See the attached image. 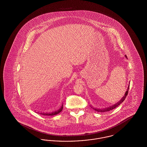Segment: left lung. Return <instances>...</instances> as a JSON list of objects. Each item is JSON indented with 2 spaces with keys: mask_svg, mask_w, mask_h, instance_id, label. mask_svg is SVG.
Masks as SVG:
<instances>
[{
  "mask_svg": "<svg viewBox=\"0 0 147 147\" xmlns=\"http://www.w3.org/2000/svg\"><path fill=\"white\" fill-rule=\"evenodd\" d=\"M125 57L127 58V56H126V55H125ZM129 85H128V88H127V91H126L125 94L124 95V96H123V98H122L120 100V101H119V102H117L116 104H114V105H112V106H110V107H106V108H105V109H95V108H94L92 106H91V108H92L93 109H94V110H95L96 111L100 112H107V111H110V110H113V109L116 108V107H117L119 105H120V104H121L122 102H123V101L125 100L126 96H127V94H128V90H129Z\"/></svg>",
  "mask_w": 147,
  "mask_h": 147,
  "instance_id": "1",
  "label": "left lung"
}]
</instances>
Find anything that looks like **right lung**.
<instances>
[{
	"mask_svg": "<svg viewBox=\"0 0 147 147\" xmlns=\"http://www.w3.org/2000/svg\"><path fill=\"white\" fill-rule=\"evenodd\" d=\"M63 105H62V106H61V107L59 109V110H57L56 111H55V112H50V113H47V112H37V113H40V114H41V115H45V116H53V115H57V114H58L59 112H61L62 111V110H63Z\"/></svg>",
	"mask_w": 147,
	"mask_h": 147,
	"instance_id": "right-lung-1",
	"label": "right lung"
}]
</instances>
